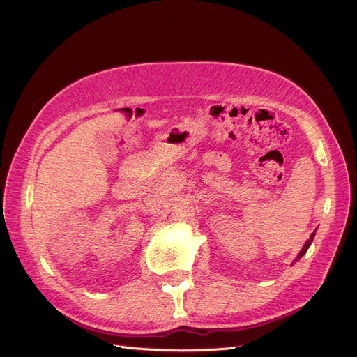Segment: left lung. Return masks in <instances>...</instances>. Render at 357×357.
<instances>
[{
  "label": "left lung",
  "mask_w": 357,
  "mask_h": 357,
  "mask_svg": "<svg viewBox=\"0 0 357 357\" xmlns=\"http://www.w3.org/2000/svg\"><path fill=\"white\" fill-rule=\"evenodd\" d=\"M314 232H316V231H313V232H312V235H310V238H309V240H307V241L305 243V245H303V248H301V252H300V253L297 255V259H296L294 261H297L298 259H301V256H305V255H306V252H307V248L310 247V244H312V241H313V238H314ZM294 261H293V263H294Z\"/></svg>",
  "instance_id": "left-lung-1"
}]
</instances>
